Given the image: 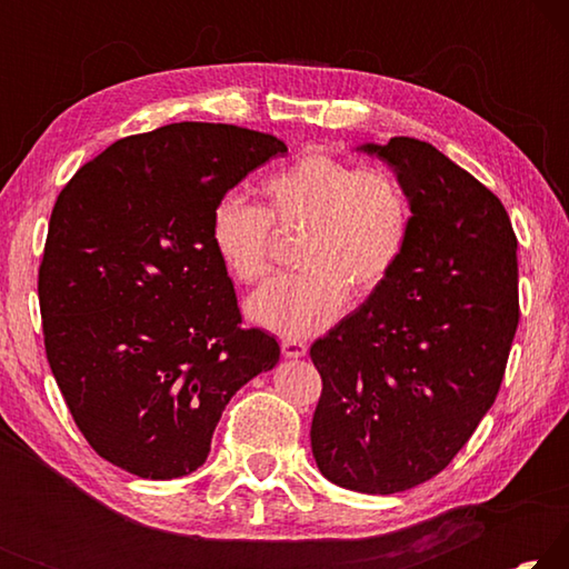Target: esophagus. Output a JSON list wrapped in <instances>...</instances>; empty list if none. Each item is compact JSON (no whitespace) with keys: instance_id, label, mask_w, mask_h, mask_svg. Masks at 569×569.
<instances>
[{"instance_id":"esophagus-1","label":"esophagus","mask_w":569,"mask_h":569,"mask_svg":"<svg viewBox=\"0 0 569 569\" xmlns=\"http://www.w3.org/2000/svg\"><path fill=\"white\" fill-rule=\"evenodd\" d=\"M281 351H283L286 359H301V356H306L308 346L303 341H296V339H283Z\"/></svg>"}]
</instances>
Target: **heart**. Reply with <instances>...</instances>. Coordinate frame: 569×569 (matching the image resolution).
Listing matches in <instances>:
<instances>
[{
	"label": "heart",
	"instance_id": "heart-1",
	"mask_svg": "<svg viewBox=\"0 0 569 569\" xmlns=\"http://www.w3.org/2000/svg\"><path fill=\"white\" fill-rule=\"evenodd\" d=\"M263 208L223 196L210 213V246L236 283L271 268V223L306 230L296 263L248 298L261 329L306 339L331 326L346 298H369L389 281L407 248L411 210L387 170L359 168L326 150H308L261 182Z\"/></svg>",
	"mask_w": 569,
	"mask_h": 569
}]
</instances>
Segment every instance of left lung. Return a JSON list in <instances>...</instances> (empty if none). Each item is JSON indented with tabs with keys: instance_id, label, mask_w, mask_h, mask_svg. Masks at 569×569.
<instances>
[{
	"instance_id": "1",
	"label": "left lung",
	"mask_w": 569,
	"mask_h": 569,
	"mask_svg": "<svg viewBox=\"0 0 569 569\" xmlns=\"http://www.w3.org/2000/svg\"><path fill=\"white\" fill-rule=\"evenodd\" d=\"M359 150L397 172L411 228L389 281L311 346V449L333 485L393 495L437 477L492 409L519 323L517 236L429 142Z\"/></svg>"
}]
</instances>
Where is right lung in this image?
<instances>
[{
	"instance_id": "add662e5",
	"label": "right lung",
	"mask_w": 569,
	"mask_h": 569,
	"mask_svg": "<svg viewBox=\"0 0 569 569\" xmlns=\"http://www.w3.org/2000/svg\"><path fill=\"white\" fill-rule=\"evenodd\" d=\"M288 148L273 134L172 122L74 172L40 266L44 351L77 429L110 465L176 479L208 459L226 403L281 349L243 329L210 213Z\"/></svg>"
}]
</instances>
